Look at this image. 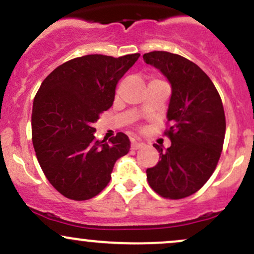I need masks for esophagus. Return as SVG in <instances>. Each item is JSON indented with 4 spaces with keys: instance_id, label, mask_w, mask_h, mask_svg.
Here are the masks:
<instances>
[{
    "instance_id": "obj_1",
    "label": "esophagus",
    "mask_w": 254,
    "mask_h": 254,
    "mask_svg": "<svg viewBox=\"0 0 254 254\" xmlns=\"http://www.w3.org/2000/svg\"><path fill=\"white\" fill-rule=\"evenodd\" d=\"M143 143H141V142H136V141H132L131 142V149H133V150H137V149H139V148H142L143 147Z\"/></svg>"
}]
</instances>
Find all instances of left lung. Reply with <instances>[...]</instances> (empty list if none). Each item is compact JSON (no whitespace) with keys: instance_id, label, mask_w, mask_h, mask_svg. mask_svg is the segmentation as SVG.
<instances>
[{"instance_id":"8db88e82","label":"left lung","mask_w":254,"mask_h":254,"mask_svg":"<svg viewBox=\"0 0 254 254\" xmlns=\"http://www.w3.org/2000/svg\"><path fill=\"white\" fill-rule=\"evenodd\" d=\"M143 60L167 77L172 88L165 132L171 147L154 144L161 160L148 168L147 179L160 196L180 199L199 190L216 168L226 133L222 100L191 61L166 51L144 54Z\"/></svg>"}]
</instances>
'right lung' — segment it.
<instances>
[{
  "mask_svg": "<svg viewBox=\"0 0 254 254\" xmlns=\"http://www.w3.org/2000/svg\"><path fill=\"white\" fill-rule=\"evenodd\" d=\"M138 57L74 58L57 66L37 92L33 147L45 177L64 197L86 200L97 196L110 183L116 161L129 153L125 133L99 141L93 124L112 106L118 81Z\"/></svg>",
  "mask_w": 254,
  "mask_h": 254,
  "instance_id": "obj_1",
  "label": "right lung"
}]
</instances>
